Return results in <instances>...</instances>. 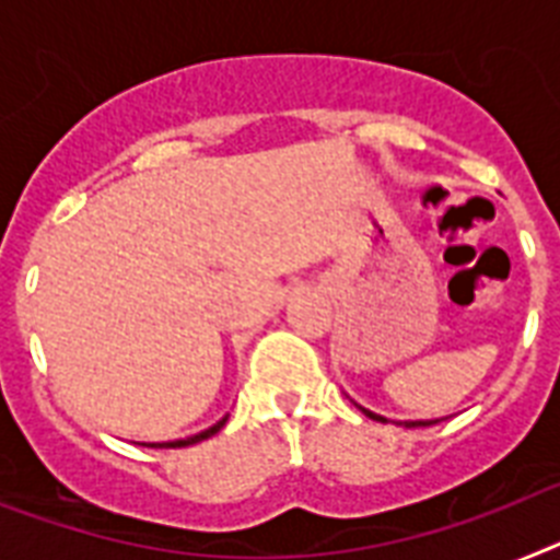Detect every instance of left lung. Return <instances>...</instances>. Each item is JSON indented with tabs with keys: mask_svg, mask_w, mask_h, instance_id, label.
Returning a JSON list of instances; mask_svg holds the SVG:
<instances>
[{
	"mask_svg": "<svg viewBox=\"0 0 560 560\" xmlns=\"http://www.w3.org/2000/svg\"><path fill=\"white\" fill-rule=\"evenodd\" d=\"M360 409V412L366 415V418H372V420H381V423H389V418H383V415H374V412H369V409H363V406L360 404H354ZM432 423H438V420H397V427H432Z\"/></svg>",
	"mask_w": 560,
	"mask_h": 560,
	"instance_id": "obj_1",
	"label": "left lung"
}]
</instances>
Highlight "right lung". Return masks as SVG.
Here are the masks:
<instances>
[{
	"mask_svg": "<svg viewBox=\"0 0 560 560\" xmlns=\"http://www.w3.org/2000/svg\"><path fill=\"white\" fill-rule=\"evenodd\" d=\"M225 420H229V415L225 418H220L214 423V427L202 429V432H197V435H188V438H179V441H163V443H142V446H151V450H179V446H191V443H200V441H208L211 435H217L220 429L225 427Z\"/></svg>",
	"mask_w": 560,
	"mask_h": 560,
	"instance_id": "right-lung-1",
	"label": "right lung"
}]
</instances>
